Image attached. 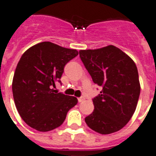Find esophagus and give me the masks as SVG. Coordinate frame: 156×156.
I'll return each instance as SVG.
<instances>
[{"instance_id":"1","label":"esophagus","mask_w":156,"mask_h":156,"mask_svg":"<svg viewBox=\"0 0 156 156\" xmlns=\"http://www.w3.org/2000/svg\"><path fill=\"white\" fill-rule=\"evenodd\" d=\"M78 102H83V101H84L85 98H84V97H80V98H78Z\"/></svg>"}]
</instances>
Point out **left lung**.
<instances>
[{
  "label": "left lung",
  "mask_w": 156,
  "mask_h": 156,
  "mask_svg": "<svg viewBox=\"0 0 156 156\" xmlns=\"http://www.w3.org/2000/svg\"><path fill=\"white\" fill-rule=\"evenodd\" d=\"M93 82L102 88L93 98L94 111L85 118L93 131L108 135L126 126L135 113L140 94L135 63L115 45L79 51Z\"/></svg>",
  "instance_id": "obj_1"
}]
</instances>
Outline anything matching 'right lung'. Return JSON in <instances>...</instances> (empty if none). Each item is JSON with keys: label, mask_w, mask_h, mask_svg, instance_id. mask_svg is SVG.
Listing matches in <instances>:
<instances>
[{"label": "right lung", "mask_w": 156, "mask_h": 156, "mask_svg": "<svg viewBox=\"0 0 156 156\" xmlns=\"http://www.w3.org/2000/svg\"><path fill=\"white\" fill-rule=\"evenodd\" d=\"M78 54L49 41L28 49L17 63L12 78V94L16 110L30 127L49 131L60 126L67 112L78 103L74 96L55 92L64 67Z\"/></svg>", "instance_id": "right-lung-1"}]
</instances>
